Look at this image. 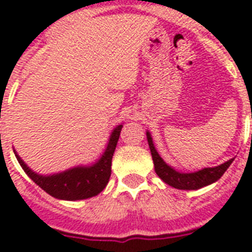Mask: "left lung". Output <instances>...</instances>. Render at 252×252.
Listing matches in <instances>:
<instances>
[{
    "label": "left lung",
    "mask_w": 252,
    "mask_h": 252,
    "mask_svg": "<svg viewBox=\"0 0 252 252\" xmlns=\"http://www.w3.org/2000/svg\"><path fill=\"white\" fill-rule=\"evenodd\" d=\"M146 138H148L150 153L153 157L154 170L157 172V175L168 186L178 188V189H199V188L215 183L223 175V172L229 168L231 162L234 161V158H231L222 165L216 166V167H205L196 172H179L174 170L171 166H168L162 159L161 156L158 154V152L154 148L153 138H152L149 132H146Z\"/></svg>",
    "instance_id": "obj_1"
}]
</instances>
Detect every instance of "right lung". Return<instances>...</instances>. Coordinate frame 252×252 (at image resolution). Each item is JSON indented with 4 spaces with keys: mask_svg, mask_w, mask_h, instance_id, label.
I'll list each match as a JSON object with an SVG mask.
<instances>
[{
    "mask_svg": "<svg viewBox=\"0 0 252 252\" xmlns=\"http://www.w3.org/2000/svg\"><path fill=\"white\" fill-rule=\"evenodd\" d=\"M122 128L123 126L120 124L112 130L104 153L94 165L77 166V167L69 168L66 171L53 174V175L36 174L22 161L15 150H14V154L26 174L41 189H44L53 197L60 200H70V201L89 199L100 193L110 180L111 162H112V156L116 149V144L120 137Z\"/></svg>",
    "mask_w": 252,
    "mask_h": 252,
    "instance_id": "obj_1",
    "label": "right lung"
}]
</instances>
